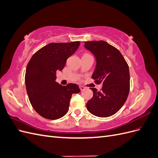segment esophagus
I'll use <instances>...</instances> for the list:
<instances>
[{
  "label": "esophagus",
  "mask_w": 158,
  "mask_h": 158,
  "mask_svg": "<svg viewBox=\"0 0 158 158\" xmlns=\"http://www.w3.org/2000/svg\"><path fill=\"white\" fill-rule=\"evenodd\" d=\"M80 90H81V91H83V90H84V89H85V87L82 86V85H80Z\"/></svg>",
  "instance_id": "esophagus-1"
}]
</instances>
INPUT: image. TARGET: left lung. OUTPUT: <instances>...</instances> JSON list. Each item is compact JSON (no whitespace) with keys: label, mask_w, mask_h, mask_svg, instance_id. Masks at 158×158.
Segmentation results:
<instances>
[{"label":"left lung","mask_w":158,"mask_h":158,"mask_svg":"<svg viewBox=\"0 0 158 158\" xmlns=\"http://www.w3.org/2000/svg\"><path fill=\"white\" fill-rule=\"evenodd\" d=\"M84 47L95 55L97 61L92 78L95 84H103L100 92L90 88L94 95L86 104L87 109L95 116L110 117L123 107L128 98V65L120 51L106 41H85Z\"/></svg>","instance_id":"1"}]
</instances>
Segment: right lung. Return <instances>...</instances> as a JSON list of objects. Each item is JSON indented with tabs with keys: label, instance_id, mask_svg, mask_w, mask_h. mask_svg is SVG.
Returning <instances> with one entry per match:
<instances>
[{
	"label": "right lung",
	"instance_id": "obj_1",
	"mask_svg": "<svg viewBox=\"0 0 158 158\" xmlns=\"http://www.w3.org/2000/svg\"><path fill=\"white\" fill-rule=\"evenodd\" d=\"M80 44L51 43L35 52L28 63L25 75L28 98L41 117L50 120L63 117L69 111L72 95L80 92L77 84L62 85L55 81L56 70L64 69Z\"/></svg>",
	"mask_w": 158,
	"mask_h": 158
}]
</instances>
